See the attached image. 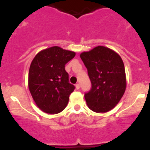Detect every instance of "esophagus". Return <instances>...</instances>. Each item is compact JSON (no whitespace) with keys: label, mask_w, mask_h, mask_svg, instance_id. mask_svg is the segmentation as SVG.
Wrapping results in <instances>:
<instances>
[{"label":"esophagus","mask_w":150,"mask_h":150,"mask_svg":"<svg viewBox=\"0 0 150 150\" xmlns=\"http://www.w3.org/2000/svg\"><path fill=\"white\" fill-rule=\"evenodd\" d=\"M76 89H79V88H80V84H76Z\"/></svg>","instance_id":"esophagus-1"}]
</instances>
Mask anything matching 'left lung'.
<instances>
[{"label":"left lung","instance_id":"obj_1","mask_svg":"<svg viewBox=\"0 0 150 150\" xmlns=\"http://www.w3.org/2000/svg\"><path fill=\"white\" fill-rule=\"evenodd\" d=\"M87 68L91 88L84 95L88 107L97 113L112 110L125 92L127 80L122 59L118 53L98 46L80 55Z\"/></svg>","mask_w":150,"mask_h":150}]
</instances>
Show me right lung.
I'll return each instance as SVG.
<instances>
[{"label": "right lung", "instance_id": "right-lung-1", "mask_svg": "<svg viewBox=\"0 0 150 150\" xmlns=\"http://www.w3.org/2000/svg\"><path fill=\"white\" fill-rule=\"evenodd\" d=\"M75 52L52 47L39 52L30 64L28 87L36 105L45 113L58 114L68 105L75 86L69 82L65 65Z\"/></svg>", "mask_w": 150, "mask_h": 150}]
</instances>
